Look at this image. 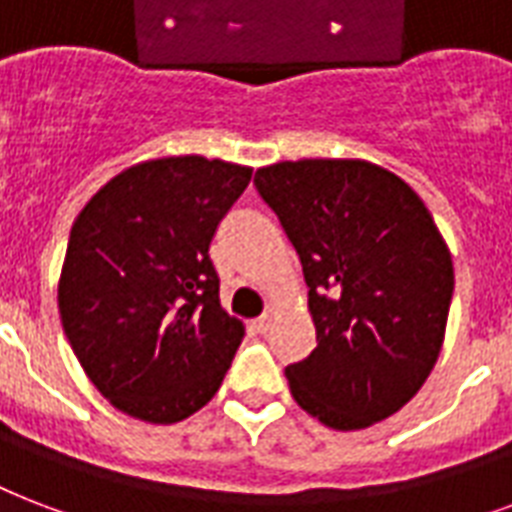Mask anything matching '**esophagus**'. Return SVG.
<instances>
[{
  "instance_id": "obj_1",
  "label": "esophagus",
  "mask_w": 512,
  "mask_h": 512,
  "mask_svg": "<svg viewBox=\"0 0 512 512\" xmlns=\"http://www.w3.org/2000/svg\"><path fill=\"white\" fill-rule=\"evenodd\" d=\"M252 325H255L257 333H268V330H271V317H268V314H263V317H257Z\"/></svg>"
}]
</instances>
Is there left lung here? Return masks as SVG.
<instances>
[{
  "label": "left lung",
  "mask_w": 512,
  "mask_h": 512,
  "mask_svg": "<svg viewBox=\"0 0 512 512\" xmlns=\"http://www.w3.org/2000/svg\"><path fill=\"white\" fill-rule=\"evenodd\" d=\"M255 187L300 255L317 349L287 365L295 403L362 429L411 400L438 362L454 265L427 206L368 161H284Z\"/></svg>",
  "instance_id": "obj_1"
}]
</instances>
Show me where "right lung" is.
<instances>
[{
    "label": "right lung",
    "mask_w": 512,
    "mask_h": 512,
    "mask_svg": "<svg viewBox=\"0 0 512 512\" xmlns=\"http://www.w3.org/2000/svg\"><path fill=\"white\" fill-rule=\"evenodd\" d=\"M252 169L201 155L131 166L74 220L58 311L117 411L174 424L220 389L244 325L220 306L209 247Z\"/></svg>",
    "instance_id": "add662e5"
}]
</instances>
